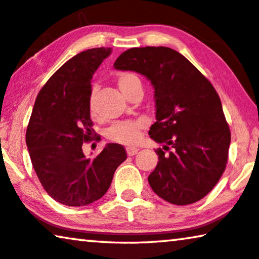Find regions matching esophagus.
<instances>
[{
  "label": "esophagus",
  "instance_id": "esophagus-1",
  "mask_svg": "<svg viewBox=\"0 0 259 259\" xmlns=\"http://www.w3.org/2000/svg\"><path fill=\"white\" fill-rule=\"evenodd\" d=\"M137 152H138L137 148H131V147L126 148V154H128V156H135Z\"/></svg>",
  "mask_w": 259,
  "mask_h": 259
}]
</instances>
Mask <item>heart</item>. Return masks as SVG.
Masks as SVG:
<instances>
[{
	"label": "heart",
	"instance_id": "1",
	"mask_svg": "<svg viewBox=\"0 0 259 259\" xmlns=\"http://www.w3.org/2000/svg\"><path fill=\"white\" fill-rule=\"evenodd\" d=\"M118 88L121 89L125 97L129 96L130 93H133L136 89H142V82L138 76L133 72H123L118 76ZM96 88H93L92 95H90L89 107L92 112L95 110L94 96ZM143 121H122L116 122L110 128L107 130V137L112 142L119 144L133 145L137 143L141 138V131L143 129Z\"/></svg>",
	"mask_w": 259,
	"mask_h": 259
}]
</instances>
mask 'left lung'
I'll return each instance as SVG.
<instances>
[{
  "mask_svg": "<svg viewBox=\"0 0 259 259\" xmlns=\"http://www.w3.org/2000/svg\"><path fill=\"white\" fill-rule=\"evenodd\" d=\"M117 70L135 71L154 88L156 122L149 130L157 143L158 163L149 184L176 205L202 199L225 170L231 135L220 96L201 71L166 47L128 49L115 61Z\"/></svg>",
  "mask_w": 259,
  "mask_h": 259,
  "instance_id": "1",
  "label": "left lung"
}]
</instances>
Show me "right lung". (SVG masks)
<instances>
[{"instance_id":"1","label":"right lung","mask_w":259,"mask_h":259,"mask_svg":"<svg viewBox=\"0 0 259 259\" xmlns=\"http://www.w3.org/2000/svg\"><path fill=\"white\" fill-rule=\"evenodd\" d=\"M111 48H94L70 58L38 93L25 142L42 187L68 206H84L103 197L117 166L126 159L122 145L109 143L95 158L83 154L92 138V78Z\"/></svg>"}]
</instances>
